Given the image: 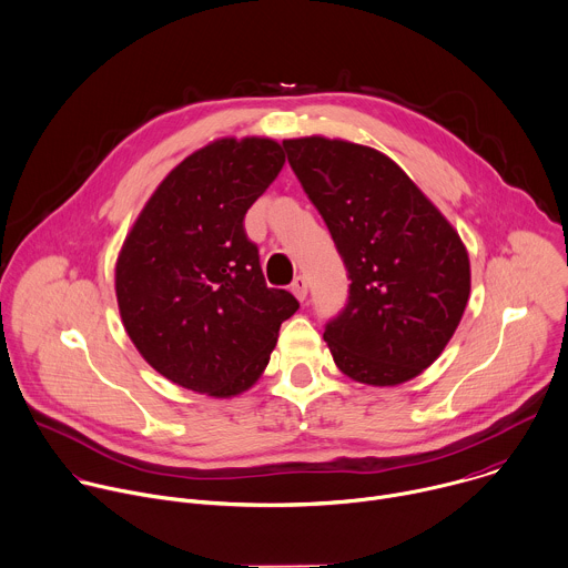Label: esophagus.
Segmentation results:
<instances>
[{
    "mask_svg": "<svg viewBox=\"0 0 568 568\" xmlns=\"http://www.w3.org/2000/svg\"><path fill=\"white\" fill-rule=\"evenodd\" d=\"M292 294L298 298V301H305L307 296V278L305 276H296L294 283H292Z\"/></svg>",
    "mask_w": 568,
    "mask_h": 568,
    "instance_id": "esophagus-1",
    "label": "esophagus"
}]
</instances>
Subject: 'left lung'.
Listing matches in <instances>:
<instances>
[{
	"mask_svg": "<svg viewBox=\"0 0 568 568\" xmlns=\"http://www.w3.org/2000/svg\"><path fill=\"white\" fill-rule=\"evenodd\" d=\"M349 276L345 310L323 338L352 382L393 388L430 367L468 296V250L386 153L341 138L283 140Z\"/></svg>",
	"mask_w": 568,
	"mask_h": 568,
	"instance_id": "1",
	"label": "left lung"
}]
</instances>
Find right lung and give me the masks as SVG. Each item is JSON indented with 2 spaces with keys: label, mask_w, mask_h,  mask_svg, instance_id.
I'll list each match as a JSON object with an SVG mask.
<instances>
[{
  "label": "right lung",
  "mask_w": 568,
  "mask_h": 568,
  "mask_svg": "<svg viewBox=\"0 0 568 568\" xmlns=\"http://www.w3.org/2000/svg\"><path fill=\"white\" fill-rule=\"evenodd\" d=\"M285 164L263 135L219 138L175 164L131 225L115 261L122 325L171 384L239 397L265 372L298 301L265 285L247 210Z\"/></svg>",
  "instance_id": "1"
}]
</instances>
